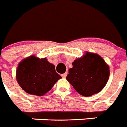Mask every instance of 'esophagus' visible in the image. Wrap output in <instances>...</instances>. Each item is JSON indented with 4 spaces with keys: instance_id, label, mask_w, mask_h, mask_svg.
<instances>
[{
    "instance_id": "1",
    "label": "esophagus",
    "mask_w": 127,
    "mask_h": 127,
    "mask_svg": "<svg viewBox=\"0 0 127 127\" xmlns=\"http://www.w3.org/2000/svg\"><path fill=\"white\" fill-rule=\"evenodd\" d=\"M67 73L66 72V73H64V74H62V76L63 78H65L66 76H67Z\"/></svg>"
}]
</instances>
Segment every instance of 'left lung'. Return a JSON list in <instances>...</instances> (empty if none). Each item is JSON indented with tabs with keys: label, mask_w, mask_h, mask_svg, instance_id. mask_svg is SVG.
<instances>
[{
	"label": "left lung",
	"mask_w": 127,
	"mask_h": 127,
	"mask_svg": "<svg viewBox=\"0 0 127 127\" xmlns=\"http://www.w3.org/2000/svg\"><path fill=\"white\" fill-rule=\"evenodd\" d=\"M72 65L66 79L80 95L90 97L98 94L107 83L110 67L99 54L86 52Z\"/></svg>",
	"instance_id": "left-lung-1"
}]
</instances>
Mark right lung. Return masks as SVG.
I'll return each mask as SVG.
<instances>
[{
    "mask_svg": "<svg viewBox=\"0 0 127 127\" xmlns=\"http://www.w3.org/2000/svg\"><path fill=\"white\" fill-rule=\"evenodd\" d=\"M16 79L21 88L30 95L43 96L52 89L62 76L55 66L46 58H39L32 55L19 63Z\"/></svg>",
    "mask_w": 127,
    "mask_h": 127,
    "instance_id": "obj_1",
    "label": "right lung"
}]
</instances>
